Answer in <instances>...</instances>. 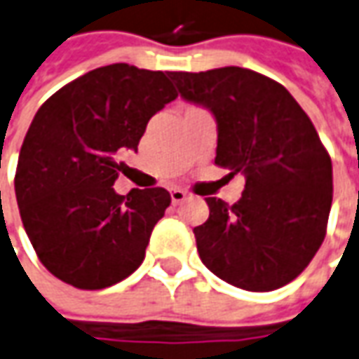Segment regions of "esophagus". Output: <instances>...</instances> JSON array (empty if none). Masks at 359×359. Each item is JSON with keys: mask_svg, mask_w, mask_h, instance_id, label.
Wrapping results in <instances>:
<instances>
[{"mask_svg": "<svg viewBox=\"0 0 359 359\" xmlns=\"http://www.w3.org/2000/svg\"><path fill=\"white\" fill-rule=\"evenodd\" d=\"M170 197H172V203L177 205V203H182V201H185L187 194H185L184 189H177V187H174V189L170 191Z\"/></svg>", "mask_w": 359, "mask_h": 359, "instance_id": "esophagus-1", "label": "esophagus"}]
</instances>
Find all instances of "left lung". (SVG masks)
<instances>
[{
  "label": "left lung",
  "mask_w": 359,
  "mask_h": 359,
  "mask_svg": "<svg viewBox=\"0 0 359 359\" xmlns=\"http://www.w3.org/2000/svg\"><path fill=\"white\" fill-rule=\"evenodd\" d=\"M170 78L217 121L215 164L246 180L234 205L205 199L209 219L194 229L199 258L234 287L287 285L320 248L332 205V162L316 128L281 83L258 72L226 66Z\"/></svg>",
  "instance_id": "1"
}]
</instances>
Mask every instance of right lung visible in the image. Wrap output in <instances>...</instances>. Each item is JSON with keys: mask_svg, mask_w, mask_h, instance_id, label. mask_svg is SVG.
I'll return each mask as SVG.
<instances>
[{"mask_svg": "<svg viewBox=\"0 0 359 359\" xmlns=\"http://www.w3.org/2000/svg\"><path fill=\"white\" fill-rule=\"evenodd\" d=\"M170 74L109 64L66 83L36 111L15 195L36 256L64 283L105 289L142 264L172 197L164 187L118 195L113 184L150 117L177 97Z\"/></svg>", "mask_w": 359, "mask_h": 359, "instance_id": "1", "label": "right lung"}]
</instances>
